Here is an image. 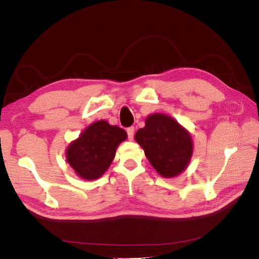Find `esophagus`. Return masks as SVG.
<instances>
[{
    "instance_id": "esophagus-1",
    "label": "esophagus",
    "mask_w": 259,
    "mask_h": 259,
    "mask_svg": "<svg viewBox=\"0 0 259 259\" xmlns=\"http://www.w3.org/2000/svg\"><path fill=\"white\" fill-rule=\"evenodd\" d=\"M127 133H128V139L130 141L133 140V137H134V127H129L127 129Z\"/></svg>"
}]
</instances>
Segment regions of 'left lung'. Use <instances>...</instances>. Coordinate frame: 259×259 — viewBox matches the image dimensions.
Masks as SVG:
<instances>
[{
    "mask_svg": "<svg viewBox=\"0 0 259 259\" xmlns=\"http://www.w3.org/2000/svg\"><path fill=\"white\" fill-rule=\"evenodd\" d=\"M134 140L156 172L164 178L182 174L193 156L190 133L175 118L163 113L148 115L145 127L138 130Z\"/></svg>",
    "mask_w": 259,
    "mask_h": 259,
    "instance_id": "1",
    "label": "left lung"
}]
</instances>
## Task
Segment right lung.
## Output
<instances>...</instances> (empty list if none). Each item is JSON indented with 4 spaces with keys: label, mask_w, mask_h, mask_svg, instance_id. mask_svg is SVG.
Here are the masks:
<instances>
[{
    "label": "right lung",
    "mask_w": 259,
    "mask_h": 259,
    "mask_svg": "<svg viewBox=\"0 0 259 259\" xmlns=\"http://www.w3.org/2000/svg\"><path fill=\"white\" fill-rule=\"evenodd\" d=\"M127 140V132L104 119L87 127L66 148V162L75 174L91 181L102 177L113 161L118 145Z\"/></svg>",
    "instance_id": "add662e5"
}]
</instances>
